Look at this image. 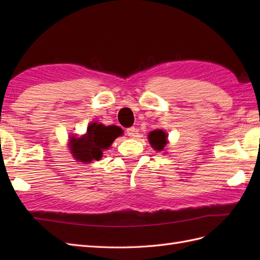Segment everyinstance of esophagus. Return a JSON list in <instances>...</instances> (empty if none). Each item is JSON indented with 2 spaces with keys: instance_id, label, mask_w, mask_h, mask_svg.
Returning a JSON list of instances; mask_svg holds the SVG:
<instances>
[{
  "instance_id": "1",
  "label": "esophagus",
  "mask_w": 260,
  "mask_h": 260,
  "mask_svg": "<svg viewBox=\"0 0 260 260\" xmlns=\"http://www.w3.org/2000/svg\"><path fill=\"white\" fill-rule=\"evenodd\" d=\"M126 134L129 137H136L137 134H139V131H137V128H135V127H129V128H127Z\"/></svg>"
}]
</instances>
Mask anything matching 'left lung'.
<instances>
[{"mask_svg":"<svg viewBox=\"0 0 260 260\" xmlns=\"http://www.w3.org/2000/svg\"><path fill=\"white\" fill-rule=\"evenodd\" d=\"M148 141H150V144L154 150L161 152L164 150V146L168 143V134L163 129L152 131L148 134Z\"/></svg>","mask_w":260,"mask_h":260,"instance_id":"1","label":"left lung"}]
</instances>
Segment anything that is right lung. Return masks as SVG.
<instances>
[{
    "mask_svg": "<svg viewBox=\"0 0 260 260\" xmlns=\"http://www.w3.org/2000/svg\"><path fill=\"white\" fill-rule=\"evenodd\" d=\"M123 134L118 126H105L92 121L87 127L85 135L80 137H69V148L76 161L90 163L99 161L103 152L108 150L116 137Z\"/></svg>",
    "mask_w": 260,
    "mask_h": 260,
    "instance_id": "obj_1",
    "label": "right lung"
}]
</instances>
